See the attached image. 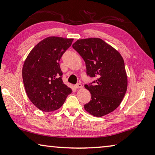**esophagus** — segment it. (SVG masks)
Listing matches in <instances>:
<instances>
[{
	"instance_id": "obj_1",
	"label": "esophagus",
	"mask_w": 155,
	"mask_h": 155,
	"mask_svg": "<svg viewBox=\"0 0 155 155\" xmlns=\"http://www.w3.org/2000/svg\"><path fill=\"white\" fill-rule=\"evenodd\" d=\"M75 87L77 88V89H79L82 87V85H81V83H77L75 85Z\"/></svg>"
}]
</instances>
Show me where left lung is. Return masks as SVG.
<instances>
[{
	"label": "left lung",
	"instance_id": "left-lung-1",
	"mask_svg": "<svg viewBox=\"0 0 155 155\" xmlns=\"http://www.w3.org/2000/svg\"><path fill=\"white\" fill-rule=\"evenodd\" d=\"M72 48L85 61L87 76L96 79L85 85L91 97L84 108L96 117L114 111L127 90V76L121 54L100 38L78 40Z\"/></svg>",
	"mask_w": 155,
	"mask_h": 155
}]
</instances>
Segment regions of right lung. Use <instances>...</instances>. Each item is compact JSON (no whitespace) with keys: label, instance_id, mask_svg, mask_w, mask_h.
Returning a JSON list of instances; mask_svg holds the SVG:
<instances>
[{"label":"right lung","instance_id":"1","mask_svg":"<svg viewBox=\"0 0 155 155\" xmlns=\"http://www.w3.org/2000/svg\"><path fill=\"white\" fill-rule=\"evenodd\" d=\"M73 39L48 37L31 50L22 68L26 93L32 103L41 111L59 109L72 93L62 80L59 61L71 46Z\"/></svg>","mask_w":155,"mask_h":155}]
</instances>
